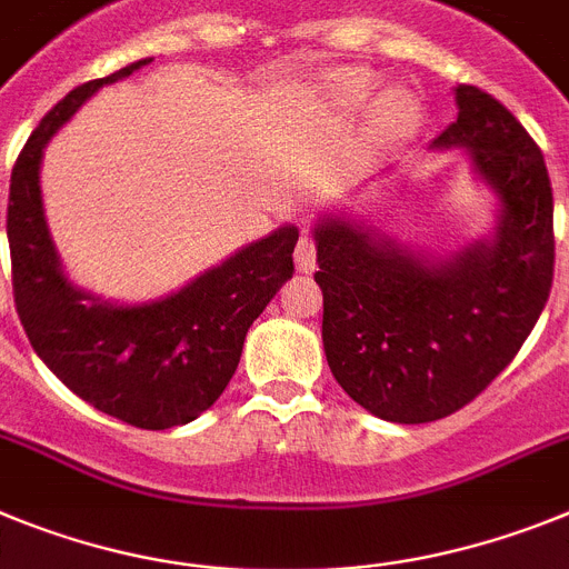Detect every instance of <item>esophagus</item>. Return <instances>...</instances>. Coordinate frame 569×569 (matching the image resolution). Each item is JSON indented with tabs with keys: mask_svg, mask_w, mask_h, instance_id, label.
<instances>
[{
	"mask_svg": "<svg viewBox=\"0 0 569 569\" xmlns=\"http://www.w3.org/2000/svg\"><path fill=\"white\" fill-rule=\"evenodd\" d=\"M315 266H318V251H315L312 237H300L298 249H295V269L300 274H312Z\"/></svg>",
	"mask_w": 569,
	"mask_h": 569,
	"instance_id": "esophagus-1",
	"label": "esophagus"
}]
</instances>
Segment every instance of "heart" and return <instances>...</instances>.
Returning <instances> with one entry per match:
<instances>
[{"label":"heart","instance_id":"obj_1","mask_svg":"<svg viewBox=\"0 0 569 569\" xmlns=\"http://www.w3.org/2000/svg\"><path fill=\"white\" fill-rule=\"evenodd\" d=\"M340 86H343L346 93H352V97H363L369 93V88L375 86V79L369 73H346L340 77ZM418 100H415V93L407 91V88H392L380 97L378 102V120L383 128H409L415 120H418Z\"/></svg>","mask_w":569,"mask_h":569}]
</instances>
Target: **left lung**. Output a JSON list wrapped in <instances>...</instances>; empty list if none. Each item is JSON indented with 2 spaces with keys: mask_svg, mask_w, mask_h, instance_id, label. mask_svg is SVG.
Instances as JSON below:
<instances>
[{
  "mask_svg": "<svg viewBox=\"0 0 569 569\" xmlns=\"http://www.w3.org/2000/svg\"><path fill=\"white\" fill-rule=\"evenodd\" d=\"M458 117L429 142L463 148L496 197V226L447 254L412 249L346 211L315 223L323 349L343 392L375 418L429 423L510 367L552 286V189L545 157L490 93L456 88Z\"/></svg>",
  "mask_w": 569,
  "mask_h": 569,
  "instance_id": "8db88e82",
  "label": "left lung"
}]
</instances>
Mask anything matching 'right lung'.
Wrapping results in <instances>:
<instances>
[{
	"mask_svg": "<svg viewBox=\"0 0 569 569\" xmlns=\"http://www.w3.org/2000/svg\"><path fill=\"white\" fill-rule=\"evenodd\" d=\"M148 62L73 88L46 113L13 166L8 243L19 320L42 363L93 409L131 427L171 429L229 387L249 326L295 271L298 226H280L146 303H117L68 278L42 202L46 146L100 88Z\"/></svg>",
	"mask_w": 569,
	"mask_h": 569,
	"instance_id": "obj_1",
	"label": "right lung"
}]
</instances>
